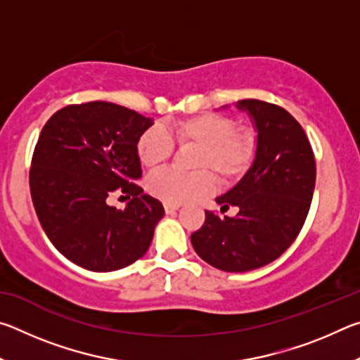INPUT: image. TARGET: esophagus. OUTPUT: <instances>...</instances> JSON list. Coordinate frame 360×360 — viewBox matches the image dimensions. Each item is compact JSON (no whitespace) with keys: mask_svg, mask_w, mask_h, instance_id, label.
<instances>
[{"mask_svg":"<svg viewBox=\"0 0 360 360\" xmlns=\"http://www.w3.org/2000/svg\"><path fill=\"white\" fill-rule=\"evenodd\" d=\"M163 208H165L167 214H173V212H176V211L179 210V205H169V203H165V205H163Z\"/></svg>","mask_w":360,"mask_h":360,"instance_id":"obj_1","label":"esophagus"}]
</instances>
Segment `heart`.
Here are the masks:
<instances>
[{
    "instance_id": "obj_1",
    "label": "heart",
    "mask_w": 360,
    "mask_h": 360,
    "mask_svg": "<svg viewBox=\"0 0 360 360\" xmlns=\"http://www.w3.org/2000/svg\"><path fill=\"white\" fill-rule=\"evenodd\" d=\"M172 136L181 146H195L193 168L210 169L219 181L231 182L248 172L255 155V138L240 131L235 119L222 114H200L176 120ZM174 143L162 127H150L139 136L136 152L148 169H157L169 160ZM210 172L182 174L174 169L152 174L146 182L148 192L163 203L182 205L206 197L214 188Z\"/></svg>"
}]
</instances>
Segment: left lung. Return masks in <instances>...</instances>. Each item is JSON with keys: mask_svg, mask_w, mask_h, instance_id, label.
Wrapping results in <instances>:
<instances>
[{"mask_svg": "<svg viewBox=\"0 0 360 360\" xmlns=\"http://www.w3.org/2000/svg\"><path fill=\"white\" fill-rule=\"evenodd\" d=\"M227 108V106H224ZM257 131L252 165L236 184L216 198L221 211L236 206L238 214L222 219L205 212L192 246L217 270L243 273L276 260L304 224L311 205L316 162L302 125L281 106L241 100Z\"/></svg>", "mask_w": 360, "mask_h": 360, "instance_id": "left-lung-1", "label": "left lung"}]
</instances>
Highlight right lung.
I'll return each instance as SVG.
<instances>
[{
  "label": "right lung",
  "mask_w": 360,
  "mask_h": 360,
  "mask_svg": "<svg viewBox=\"0 0 360 360\" xmlns=\"http://www.w3.org/2000/svg\"><path fill=\"white\" fill-rule=\"evenodd\" d=\"M150 117L108 101L60 109L42 127L30 191L47 238L72 264L114 271L148 251L162 203L135 181L141 178L136 143ZM131 196L125 210L109 207L114 190Z\"/></svg>",
  "instance_id": "obj_1"
}]
</instances>
